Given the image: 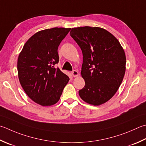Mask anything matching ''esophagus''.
Returning a JSON list of instances; mask_svg holds the SVG:
<instances>
[{
  "instance_id": "34e87169",
  "label": "esophagus",
  "mask_w": 146,
  "mask_h": 146,
  "mask_svg": "<svg viewBox=\"0 0 146 146\" xmlns=\"http://www.w3.org/2000/svg\"><path fill=\"white\" fill-rule=\"evenodd\" d=\"M71 75H72L73 76H74V77H76L78 76L79 73L76 70H73V71H71Z\"/></svg>"
}]
</instances>
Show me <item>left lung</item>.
Masks as SVG:
<instances>
[{
  "label": "left lung",
  "mask_w": 146,
  "mask_h": 146,
  "mask_svg": "<svg viewBox=\"0 0 146 146\" xmlns=\"http://www.w3.org/2000/svg\"><path fill=\"white\" fill-rule=\"evenodd\" d=\"M70 35L83 54L81 74L85 85L79 90L80 97L94 106L105 103L116 94L123 79V48L115 36L99 27L74 28Z\"/></svg>",
  "instance_id": "left-lung-1"
}]
</instances>
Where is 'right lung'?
Instances as JSON below:
<instances>
[{
    "label": "right lung",
    "instance_id": "add662e5",
    "mask_svg": "<svg viewBox=\"0 0 146 146\" xmlns=\"http://www.w3.org/2000/svg\"><path fill=\"white\" fill-rule=\"evenodd\" d=\"M71 28H53L31 36L18 59L20 84L27 96L43 106H52L60 99L70 78L59 68L58 48Z\"/></svg>",
    "mask_w": 146,
    "mask_h": 146
}]
</instances>
